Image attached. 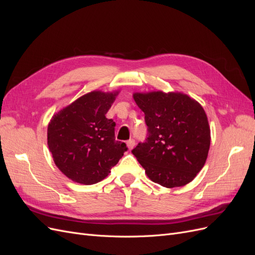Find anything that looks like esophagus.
<instances>
[{"instance_id": "obj_1", "label": "esophagus", "mask_w": 255, "mask_h": 255, "mask_svg": "<svg viewBox=\"0 0 255 255\" xmlns=\"http://www.w3.org/2000/svg\"><path fill=\"white\" fill-rule=\"evenodd\" d=\"M127 145H128V150H132V149L134 148V146H135V140H133V139L128 140V141H127Z\"/></svg>"}]
</instances>
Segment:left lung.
<instances>
[{"label": "left lung", "instance_id": "8db88e82", "mask_svg": "<svg viewBox=\"0 0 255 255\" xmlns=\"http://www.w3.org/2000/svg\"><path fill=\"white\" fill-rule=\"evenodd\" d=\"M144 113L145 142L132 153L149 179L167 188L190 183L203 168L211 145V128L198 101L179 91L134 92Z\"/></svg>", "mask_w": 255, "mask_h": 255}]
</instances>
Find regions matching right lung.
Returning <instances> with one entry per match:
<instances>
[{
	"instance_id": "1",
	"label": "right lung",
	"mask_w": 255,
	"mask_h": 255,
	"mask_svg": "<svg viewBox=\"0 0 255 255\" xmlns=\"http://www.w3.org/2000/svg\"><path fill=\"white\" fill-rule=\"evenodd\" d=\"M120 90H94L54 114L48 126V145L56 167L83 185L104 180L127 151L115 140V126L105 117Z\"/></svg>"
}]
</instances>
